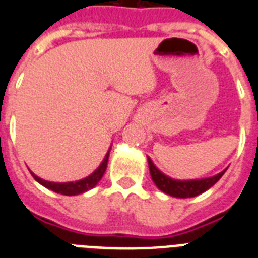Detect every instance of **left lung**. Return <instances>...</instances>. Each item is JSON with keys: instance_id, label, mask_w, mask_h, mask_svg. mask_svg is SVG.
<instances>
[{"instance_id": "left-lung-1", "label": "left lung", "mask_w": 258, "mask_h": 258, "mask_svg": "<svg viewBox=\"0 0 258 258\" xmlns=\"http://www.w3.org/2000/svg\"><path fill=\"white\" fill-rule=\"evenodd\" d=\"M147 159H149L150 174H151L154 183L157 184V187L161 191L166 192V194H169L171 197H176V198H191V197L200 196V194H202V192L212 187L213 184H216L226 171V170H224L220 174L210 176V178H205V179L176 180L165 175L163 172L159 171L154 166L153 161L150 158H147Z\"/></svg>"}]
</instances>
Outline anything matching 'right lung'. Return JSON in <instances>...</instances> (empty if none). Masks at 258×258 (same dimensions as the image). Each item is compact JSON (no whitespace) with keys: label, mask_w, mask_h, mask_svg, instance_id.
<instances>
[{"label":"right lung","mask_w":258,"mask_h":258,"mask_svg":"<svg viewBox=\"0 0 258 258\" xmlns=\"http://www.w3.org/2000/svg\"><path fill=\"white\" fill-rule=\"evenodd\" d=\"M111 150V149H109ZM109 150L107 155L104 157L103 162L100 163V166L97 167L95 171L88 175L84 179L76 180V182H66V183H57V182H49V180H44L41 178H38L37 175H34L33 172H30L33 178L37 180L38 183L42 184L44 187L49 188L52 191L58 192V194H62V196H78V194H82V192L88 191L89 188L95 187L97 184V182L101 179V176L104 175V171L107 169V163H108V155Z\"/></svg>","instance_id":"obj_1"}]
</instances>
